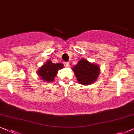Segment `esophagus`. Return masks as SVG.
Wrapping results in <instances>:
<instances>
[{"mask_svg": "<svg viewBox=\"0 0 134 134\" xmlns=\"http://www.w3.org/2000/svg\"><path fill=\"white\" fill-rule=\"evenodd\" d=\"M65 67H69V62H66V63H65Z\"/></svg>", "mask_w": 134, "mask_h": 134, "instance_id": "1", "label": "esophagus"}]
</instances>
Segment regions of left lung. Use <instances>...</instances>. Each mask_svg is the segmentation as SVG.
<instances>
[{
    "instance_id": "8db88e82",
    "label": "left lung",
    "mask_w": 134,
    "mask_h": 134,
    "mask_svg": "<svg viewBox=\"0 0 134 134\" xmlns=\"http://www.w3.org/2000/svg\"><path fill=\"white\" fill-rule=\"evenodd\" d=\"M72 70L79 83L86 86L96 82L100 73V67L97 64L90 63L82 58L72 68Z\"/></svg>"
}]
</instances>
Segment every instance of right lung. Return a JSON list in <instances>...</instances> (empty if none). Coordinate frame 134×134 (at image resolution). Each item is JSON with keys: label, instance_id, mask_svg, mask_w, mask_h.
Listing matches in <instances>:
<instances>
[{"label": "right lung", "instance_id": "right-lung-1", "mask_svg": "<svg viewBox=\"0 0 134 134\" xmlns=\"http://www.w3.org/2000/svg\"><path fill=\"white\" fill-rule=\"evenodd\" d=\"M64 67V65L62 63L54 64L50 60H48L38 69L37 74L39 76L40 79L44 81V82H53L58 70Z\"/></svg>", "mask_w": 134, "mask_h": 134}]
</instances>
